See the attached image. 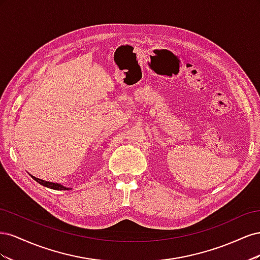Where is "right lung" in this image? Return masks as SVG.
<instances>
[{
	"label": "right lung",
	"instance_id": "right-lung-1",
	"mask_svg": "<svg viewBox=\"0 0 260 260\" xmlns=\"http://www.w3.org/2000/svg\"><path fill=\"white\" fill-rule=\"evenodd\" d=\"M31 177H32V179L36 180L38 183H40L41 185L46 186V187H49V188H53V190H70V187H66V186L61 185L59 183L49 182V181H44V180H41V179H39V178H36L34 176H31Z\"/></svg>",
	"mask_w": 260,
	"mask_h": 260
}]
</instances>
